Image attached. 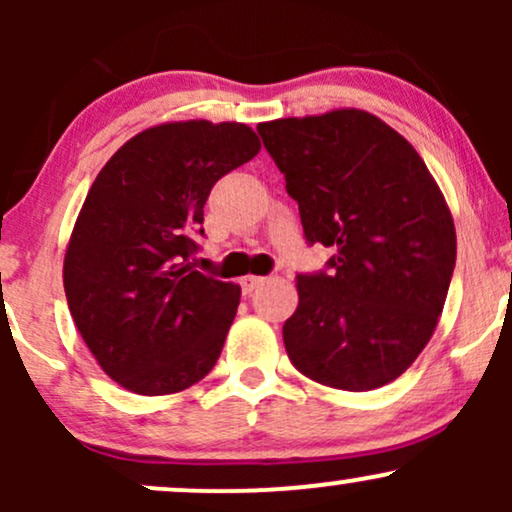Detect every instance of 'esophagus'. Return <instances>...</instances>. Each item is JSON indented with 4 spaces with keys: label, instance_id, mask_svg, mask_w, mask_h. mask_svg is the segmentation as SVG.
<instances>
[{
    "label": "esophagus",
    "instance_id": "1",
    "mask_svg": "<svg viewBox=\"0 0 512 512\" xmlns=\"http://www.w3.org/2000/svg\"><path fill=\"white\" fill-rule=\"evenodd\" d=\"M264 284V276H255V274H248L240 279V289H243V293H252L257 289V286Z\"/></svg>",
    "mask_w": 512,
    "mask_h": 512
}]
</instances>
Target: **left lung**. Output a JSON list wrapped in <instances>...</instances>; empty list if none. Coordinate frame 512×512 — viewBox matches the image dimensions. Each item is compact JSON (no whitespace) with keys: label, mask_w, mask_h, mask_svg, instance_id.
Here are the masks:
<instances>
[{"label":"left lung","mask_w":512,"mask_h":512,"mask_svg":"<svg viewBox=\"0 0 512 512\" xmlns=\"http://www.w3.org/2000/svg\"><path fill=\"white\" fill-rule=\"evenodd\" d=\"M257 132L298 202L305 243L332 250L325 269L296 274L286 354L337 390L392 383L436 330L455 269V223L436 180L402 134L363 110Z\"/></svg>","instance_id":"8db88e82"}]
</instances>
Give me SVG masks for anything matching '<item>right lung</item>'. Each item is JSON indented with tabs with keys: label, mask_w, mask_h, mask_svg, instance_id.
<instances>
[{
	"label": "right lung",
	"mask_w": 512,
	"mask_h": 512,
	"mask_svg": "<svg viewBox=\"0 0 512 512\" xmlns=\"http://www.w3.org/2000/svg\"><path fill=\"white\" fill-rule=\"evenodd\" d=\"M260 151L238 122L144 129L105 163L76 219L64 293L115 383L170 395L219 361L240 286L192 267L211 187Z\"/></svg>",
	"instance_id": "1"
}]
</instances>
